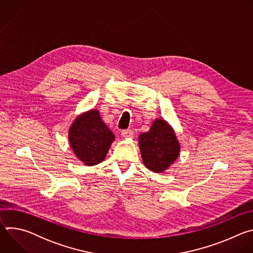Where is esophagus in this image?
Returning <instances> with one entry per match:
<instances>
[{"label": "esophagus", "mask_w": 253, "mask_h": 253, "mask_svg": "<svg viewBox=\"0 0 253 253\" xmlns=\"http://www.w3.org/2000/svg\"><path fill=\"white\" fill-rule=\"evenodd\" d=\"M121 135L124 137V138H132L133 137V131L131 129H128V130H123L121 132Z\"/></svg>", "instance_id": "obj_1"}]
</instances>
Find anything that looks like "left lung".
<instances>
[{
	"mask_svg": "<svg viewBox=\"0 0 253 253\" xmlns=\"http://www.w3.org/2000/svg\"><path fill=\"white\" fill-rule=\"evenodd\" d=\"M138 139L144 165L155 173L164 172L179 156L180 144L164 119H156L150 130L141 133Z\"/></svg>",
	"mask_w": 253,
	"mask_h": 253,
	"instance_id": "obj_1",
	"label": "left lung"
}]
</instances>
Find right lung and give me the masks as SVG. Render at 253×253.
Here are the masks:
<instances>
[{
	"label": "right lung",
	"instance_id": "1",
	"mask_svg": "<svg viewBox=\"0 0 253 253\" xmlns=\"http://www.w3.org/2000/svg\"><path fill=\"white\" fill-rule=\"evenodd\" d=\"M115 136L92 109L79 115L69 129V143L76 157L87 166L104 161Z\"/></svg>",
	"mask_w": 253,
	"mask_h": 253
}]
</instances>
